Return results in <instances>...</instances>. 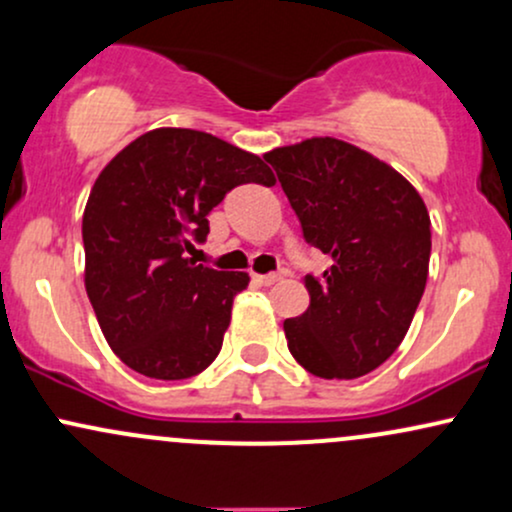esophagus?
I'll return each mask as SVG.
<instances>
[{
    "label": "esophagus",
    "instance_id": "obj_1",
    "mask_svg": "<svg viewBox=\"0 0 512 512\" xmlns=\"http://www.w3.org/2000/svg\"><path fill=\"white\" fill-rule=\"evenodd\" d=\"M279 279H281L279 274H252V281H255L257 286H272Z\"/></svg>",
    "mask_w": 512,
    "mask_h": 512
}]
</instances>
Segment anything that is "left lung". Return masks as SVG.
I'll use <instances>...</instances> for the list:
<instances>
[{
  "instance_id": "obj_1",
  "label": "left lung",
  "mask_w": 512,
  "mask_h": 512,
  "mask_svg": "<svg viewBox=\"0 0 512 512\" xmlns=\"http://www.w3.org/2000/svg\"><path fill=\"white\" fill-rule=\"evenodd\" d=\"M305 243L332 257L305 274L310 305L284 322L291 356L317 378H361L407 334L428 279L431 219L395 168L332 137L269 151Z\"/></svg>"
}]
</instances>
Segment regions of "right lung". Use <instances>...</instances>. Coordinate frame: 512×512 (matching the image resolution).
Masks as SVG:
<instances>
[{
  "label": "right lung",
  "instance_id": "obj_1",
  "mask_svg": "<svg viewBox=\"0 0 512 512\" xmlns=\"http://www.w3.org/2000/svg\"><path fill=\"white\" fill-rule=\"evenodd\" d=\"M272 187L260 156L197 129L146 132L117 154L84 211L86 293L110 349L146 378L185 380L219 356L245 272L187 260L233 187Z\"/></svg>",
  "mask_w": 512,
  "mask_h": 512
}]
</instances>
